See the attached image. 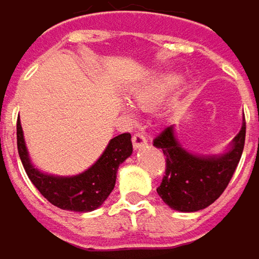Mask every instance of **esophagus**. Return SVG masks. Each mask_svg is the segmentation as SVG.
<instances>
[{"label":"esophagus","mask_w":259,"mask_h":259,"mask_svg":"<svg viewBox=\"0 0 259 259\" xmlns=\"http://www.w3.org/2000/svg\"><path fill=\"white\" fill-rule=\"evenodd\" d=\"M132 142H133V147H135V150H139V148L145 147L148 141H147V138H145V135H144V133L138 132V133H135V135H133V138H132Z\"/></svg>","instance_id":"obj_1"}]
</instances>
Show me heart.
I'll use <instances>...</instances> for the list:
<instances>
[{"label":"heart","instance_id":"heart-1","mask_svg":"<svg viewBox=\"0 0 259 259\" xmlns=\"http://www.w3.org/2000/svg\"><path fill=\"white\" fill-rule=\"evenodd\" d=\"M179 81H181V78L177 77V75H167L161 81L157 82L155 85H151L148 89H142L141 92H138L135 95V101H136V104L139 106L148 108V106L153 105L154 102L160 98V95L163 92H166L167 89L177 85Z\"/></svg>","mask_w":259,"mask_h":259}]
</instances>
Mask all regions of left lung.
<instances>
[{
	"label": "left lung",
	"instance_id": "obj_1",
	"mask_svg": "<svg viewBox=\"0 0 259 259\" xmlns=\"http://www.w3.org/2000/svg\"><path fill=\"white\" fill-rule=\"evenodd\" d=\"M246 121L233 141L231 150L223 155L200 157L185 151L174 135V126L164 127L154 145L163 150L166 172L157 188L163 201L175 210L196 212L218 199L233 178L245 147Z\"/></svg>",
	"mask_w": 259,
	"mask_h": 259
}]
</instances>
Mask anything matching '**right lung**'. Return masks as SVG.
Segmentation results:
<instances>
[{
	"label": "right lung",
	"mask_w": 259,
	"mask_h": 259,
	"mask_svg": "<svg viewBox=\"0 0 259 259\" xmlns=\"http://www.w3.org/2000/svg\"><path fill=\"white\" fill-rule=\"evenodd\" d=\"M130 138V133L112 138L99 160L77 177H52L39 172L31 164L22 126L17 118V151L26 175L46 199L65 210L90 212L105 201L115 187L118 166L133 151Z\"/></svg>",
	"instance_id": "add662e5"
}]
</instances>
